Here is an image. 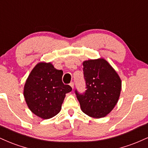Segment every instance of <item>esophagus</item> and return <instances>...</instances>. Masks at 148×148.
Masks as SVG:
<instances>
[{"label": "esophagus", "mask_w": 148, "mask_h": 148, "mask_svg": "<svg viewBox=\"0 0 148 148\" xmlns=\"http://www.w3.org/2000/svg\"><path fill=\"white\" fill-rule=\"evenodd\" d=\"M74 82H71L70 84H69V86H71V87L72 88V89L73 88H74Z\"/></svg>", "instance_id": "34e87169"}]
</instances>
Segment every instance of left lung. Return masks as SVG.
<instances>
[{
    "instance_id": "obj_1",
    "label": "left lung",
    "mask_w": 148,
    "mask_h": 148,
    "mask_svg": "<svg viewBox=\"0 0 148 148\" xmlns=\"http://www.w3.org/2000/svg\"><path fill=\"white\" fill-rule=\"evenodd\" d=\"M87 90L81 95L76 90L81 110L88 116H106L118 103L122 81L116 71L104 58L83 62Z\"/></svg>"
}]
</instances>
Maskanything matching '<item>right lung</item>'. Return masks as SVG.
I'll return each mask as SVG.
<instances>
[{
	"label": "right lung",
	"mask_w": 148,
	"mask_h": 148,
	"mask_svg": "<svg viewBox=\"0 0 148 148\" xmlns=\"http://www.w3.org/2000/svg\"><path fill=\"white\" fill-rule=\"evenodd\" d=\"M62 70L51 62H40L25 81L23 96L32 113L42 119H49L60 111L66 94L72 91L62 81Z\"/></svg>",
	"instance_id": "add662e5"
}]
</instances>
